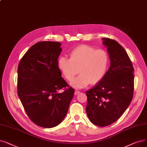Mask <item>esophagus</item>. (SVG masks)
Here are the masks:
<instances>
[{"label":"esophagus","mask_w":147,"mask_h":147,"mask_svg":"<svg viewBox=\"0 0 147 147\" xmlns=\"http://www.w3.org/2000/svg\"><path fill=\"white\" fill-rule=\"evenodd\" d=\"M80 92V91H78V90H77V89H76V90H75L74 94H75V95H78V94H79Z\"/></svg>","instance_id":"obj_1"}]
</instances>
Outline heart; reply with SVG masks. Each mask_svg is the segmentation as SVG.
Instances as JSON below:
<instances>
[{
	"mask_svg": "<svg viewBox=\"0 0 147 147\" xmlns=\"http://www.w3.org/2000/svg\"><path fill=\"white\" fill-rule=\"evenodd\" d=\"M109 63V57L106 51L95 50L87 45L76 47L70 52L69 59L61 57L58 62L59 69L67 80H72L79 72L80 73L71 82V85L78 89L101 81Z\"/></svg>",
	"mask_w": 147,
	"mask_h": 147,
	"instance_id": "b5f03b06",
	"label": "heart"
}]
</instances>
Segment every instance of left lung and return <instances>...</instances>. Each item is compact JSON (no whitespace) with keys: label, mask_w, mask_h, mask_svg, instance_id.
Masks as SVG:
<instances>
[{"label":"left lung","mask_w":147,"mask_h":147,"mask_svg":"<svg viewBox=\"0 0 147 147\" xmlns=\"http://www.w3.org/2000/svg\"><path fill=\"white\" fill-rule=\"evenodd\" d=\"M111 65L105 77L86 92L87 115L100 127L117 121L130 105L134 88V68L124 49L116 41L103 38Z\"/></svg>","instance_id":"left-lung-1"}]
</instances>
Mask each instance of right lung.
I'll list each match as a JSON object with an SVG mask.
<instances>
[{
	"label": "right lung",
	"instance_id": "right-lung-1",
	"mask_svg": "<svg viewBox=\"0 0 147 147\" xmlns=\"http://www.w3.org/2000/svg\"><path fill=\"white\" fill-rule=\"evenodd\" d=\"M59 42L36 43L24 55L18 67V95L28 115L44 128L59 125L65 117L74 94L58 68Z\"/></svg>",
	"mask_w": 147,
	"mask_h": 147
}]
</instances>
